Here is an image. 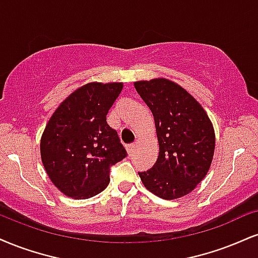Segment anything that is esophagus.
Here are the masks:
<instances>
[{
  "label": "esophagus",
  "mask_w": 258,
  "mask_h": 258,
  "mask_svg": "<svg viewBox=\"0 0 258 258\" xmlns=\"http://www.w3.org/2000/svg\"><path fill=\"white\" fill-rule=\"evenodd\" d=\"M135 149H136V144H130L128 147H127V150H128V154L132 155L135 153Z\"/></svg>",
  "instance_id": "1"
}]
</instances>
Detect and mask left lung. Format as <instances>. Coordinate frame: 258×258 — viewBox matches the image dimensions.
Returning a JSON list of instances; mask_svg holds the SVG:
<instances>
[{
    "mask_svg": "<svg viewBox=\"0 0 258 258\" xmlns=\"http://www.w3.org/2000/svg\"><path fill=\"white\" fill-rule=\"evenodd\" d=\"M135 88L150 108L160 153L156 163L139 172L149 191L163 200L190 194L212 164L215 132L202 105L184 88L168 79L136 82Z\"/></svg>",
    "mask_w": 258,
    "mask_h": 258,
    "instance_id": "left-lung-1",
    "label": "left lung"
}]
</instances>
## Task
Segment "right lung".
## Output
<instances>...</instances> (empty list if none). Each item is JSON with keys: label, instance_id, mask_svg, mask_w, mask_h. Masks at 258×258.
Returning a JSON list of instances; mask_svg holds the SVG:
<instances>
[{"label": "right lung", "instance_id": "right-lung-1", "mask_svg": "<svg viewBox=\"0 0 258 258\" xmlns=\"http://www.w3.org/2000/svg\"><path fill=\"white\" fill-rule=\"evenodd\" d=\"M122 86L85 84L58 105L46 123L40 157L51 182L66 196H96L109 184L110 167L126 157L117 132L107 123Z\"/></svg>", "mask_w": 258, "mask_h": 258}]
</instances>
